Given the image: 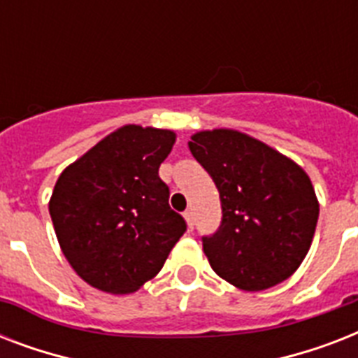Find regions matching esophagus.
Returning a JSON list of instances; mask_svg holds the SVG:
<instances>
[{
	"instance_id": "1",
	"label": "esophagus",
	"mask_w": 358,
	"mask_h": 358,
	"mask_svg": "<svg viewBox=\"0 0 358 358\" xmlns=\"http://www.w3.org/2000/svg\"><path fill=\"white\" fill-rule=\"evenodd\" d=\"M184 217H185V221H187V227H189V229H193V224H195V221H193V212H191V210H187V212L184 213Z\"/></svg>"
}]
</instances>
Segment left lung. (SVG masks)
Wrapping results in <instances>:
<instances>
[{
    "instance_id": "8db88e82",
    "label": "left lung",
    "mask_w": 358,
    "mask_h": 358,
    "mask_svg": "<svg viewBox=\"0 0 358 358\" xmlns=\"http://www.w3.org/2000/svg\"><path fill=\"white\" fill-rule=\"evenodd\" d=\"M189 150L221 199L217 232L202 236L213 271L247 292L271 288L294 275L310 249L320 215L308 174L236 129L199 131Z\"/></svg>"
}]
</instances>
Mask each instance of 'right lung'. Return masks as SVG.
Wrapping results in <instances>:
<instances>
[{
	"mask_svg": "<svg viewBox=\"0 0 358 358\" xmlns=\"http://www.w3.org/2000/svg\"><path fill=\"white\" fill-rule=\"evenodd\" d=\"M174 139L171 129L128 124L61 173L50 215L63 255L87 284L131 294L156 277L185 232L157 174Z\"/></svg>",
	"mask_w": 358,
	"mask_h": 358,
	"instance_id": "add662e5",
	"label": "right lung"
}]
</instances>
